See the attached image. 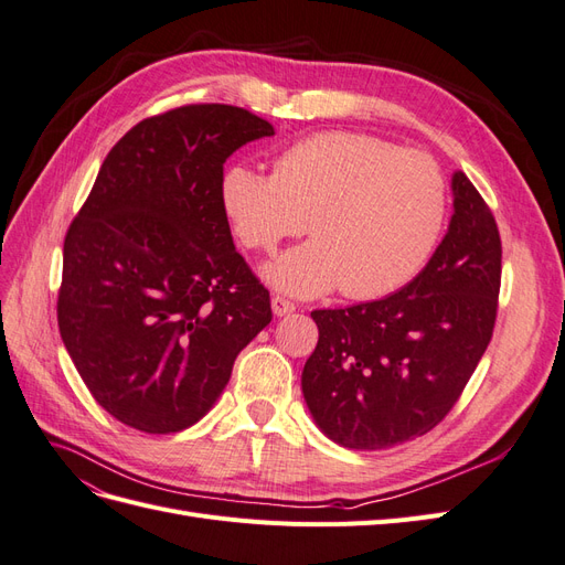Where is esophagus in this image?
Here are the masks:
<instances>
[{
	"mask_svg": "<svg viewBox=\"0 0 565 565\" xmlns=\"http://www.w3.org/2000/svg\"><path fill=\"white\" fill-rule=\"evenodd\" d=\"M270 309H273V313H276V316H287V313H292V311L297 309V306H295V301H289V299L282 297V295H273Z\"/></svg>",
	"mask_w": 565,
	"mask_h": 565,
	"instance_id": "1",
	"label": "esophagus"
}]
</instances>
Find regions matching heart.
<instances>
[{"mask_svg": "<svg viewBox=\"0 0 565 565\" xmlns=\"http://www.w3.org/2000/svg\"><path fill=\"white\" fill-rule=\"evenodd\" d=\"M221 204L235 235L264 254L311 228V243L266 268L285 292L313 297L341 285L347 297L377 299L413 280L436 249L448 191L426 152L328 131L285 148L273 174L231 167Z\"/></svg>", "mask_w": 565, "mask_h": 565, "instance_id": "obj_1", "label": "heart"}]
</instances>
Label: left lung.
I'll list each match as a JSON object with an SVG mask.
<instances>
[{
	"label": "left lung",
	"mask_w": 565,
	"mask_h": 565,
	"mask_svg": "<svg viewBox=\"0 0 565 565\" xmlns=\"http://www.w3.org/2000/svg\"><path fill=\"white\" fill-rule=\"evenodd\" d=\"M443 243L401 292L318 309V347L301 372L306 405L344 448L384 450L438 426L481 361L498 318L502 241L467 174L452 177Z\"/></svg>",
	"instance_id": "obj_1"
}]
</instances>
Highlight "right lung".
<instances>
[{"instance_id":"1","label":"right lung","mask_w":565,"mask_h":565,"mask_svg":"<svg viewBox=\"0 0 565 565\" xmlns=\"http://www.w3.org/2000/svg\"><path fill=\"white\" fill-rule=\"evenodd\" d=\"M270 122L224 104L141 119L98 169L63 243L58 330L82 382L146 434L193 426L270 322V297L235 252L224 162Z\"/></svg>"}]
</instances>
